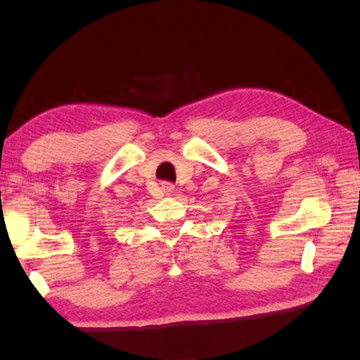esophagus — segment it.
I'll list each match as a JSON object with an SVG mask.
<instances>
[{"mask_svg":"<svg viewBox=\"0 0 360 360\" xmlns=\"http://www.w3.org/2000/svg\"><path fill=\"white\" fill-rule=\"evenodd\" d=\"M173 184H169V182H162V191L165 195H172L173 193Z\"/></svg>","mask_w":360,"mask_h":360,"instance_id":"34e87169","label":"esophagus"}]
</instances>
